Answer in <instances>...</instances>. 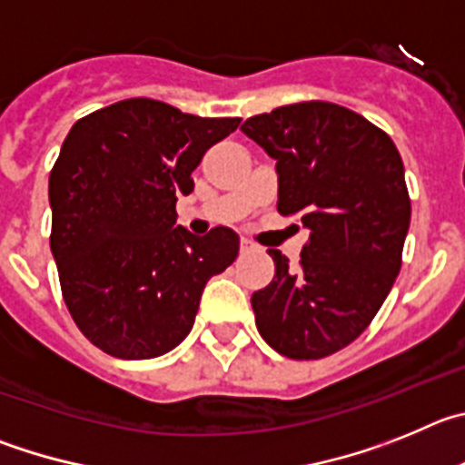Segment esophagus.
Instances as JSON below:
<instances>
[{"label": "esophagus", "instance_id": "obj_1", "mask_svg": "<svg viewBox=\"0 0 465 465\" xmlns=\"http://www.w3.org/2000/svg\"><path fill=\"white\" fill-rule=\"evenodd\" d=\"M257 248V245H254L252 241H250V238H241V250L242 252H250V250H254Z\"/></svg>", "mask_w": 465, "mask_h": 465}]
</instances>
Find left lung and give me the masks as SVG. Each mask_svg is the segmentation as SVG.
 Instances as JSON below:
<instances>
[{
  "instance_id": "1",
  "label": "left lung",
  "mask_w": 465,
  "mask_h": 465,
  "mask_svg": "<svg viewBox=\"0 0 465 465\" xmlns=\"http://www.w3.org/2000/svg\"><path fill=\"white\" fill-rule=\"evenodd\" d=\"M241 132L278 171V213L311 229L301 262L269 250L275 275L252 294L262 338L290 359H322L357 341L403 262L410 196L394 141L331 102L252 115Z\"/></svg>"
}]
</instances>
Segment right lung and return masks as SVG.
Segmentation results:
<instances>
[{"label":"right lung","mask_w":465,"mask_h":465,"mask_svg":"<svg viewBox=\"0 0 465 465\" xmlns=\"http://www.w3.org/2000/svg\"><path fill=\"white\" fill-rule=\"evenodd\" d=\"M238 123L136 97L66 134L48 181L50 250L71 317L111 357L153 359L181 345L206 282L236 259V232L192 236L175 227V202Z\"/></svg>","instance_id":"right-lung-1"}]
</instances>
